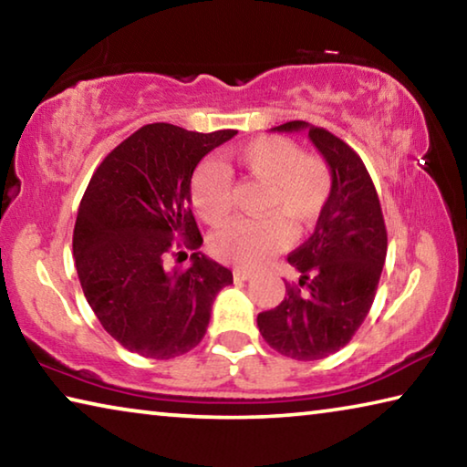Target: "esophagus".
Listing matches in <instances>:
<instances>
[{"mask_svg":"<svg viewBox=\"0 0 467 467\" xmlns=\"http://www.w3.org/2000/svg\"><path fill=\"white\" fill-rule=\"evenodd\" d=\"M251 272H247V270H234L233 272V278L236 280V282H244V280H249L251 278Z\"/></svg>","mask_w":467,"mask_h":467,"instance_id":"obj_1","label":"esophagus"}]
</instances>
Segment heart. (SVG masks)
<instances>
[{
	"label": "heart",
	"instance_id": "1",
	"mask_svg": "<svg viewBox=\"0 0 467 467\" xmlns=\"http://www.w3.org/2000/svg\"><path fill=\"white\" fill-rule=\"evenodd\" d=\"M228 161L249 179L265 185L264 220H239L212 236L210 251L220 262L257 267L292 239L288 219L311 226L331 197L334 177L319 154L303 152L295 140L264 136L228 150ZM189 195L195 214L205 224L223 226L233 214V181L214 161H203L193 171Z\"/></svg>",
	"mask_w": 467,
	"mask_h": 467
}]
</instances>
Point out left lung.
<instances>
[{
  "label": "left lung",
  "mask_w": 467,
  "mask_h": 467,
  "mask_svg": "<svg viewBox=\"0 0 467 467\" xmlns=\"http://www.w3.org/2000/svg\"><path fill=\"white\" fill-rule=\"evenodd\" d=\"M274 130L309 131L334 187L315 233L288 255L298 282H286V296L257 315V327L282 357L319 360L350 342L367 319L387 255L385 220L365 162L344 140L306 121Z\"/></svg>",
  "instance_id": "left-lung-1"
}]
</instances>
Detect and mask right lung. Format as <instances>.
<instances>
[{
  "label": "right lung",
  "mask_w": 467,
  "mask_h": 467,
  "mask_svg": "<svg viewBox=\"0 0 467 467\" xmlns=\"http://www.w3.org/2000/svg\"><path fill=\"white\" fill-rule=\"evenodd\" d=\"M233 136L144 125L86 187L74 226L78 278L100 326L133 354L169 360L193 350L216 295L233 284V272L200 251L185 270H167L169 255L203 241L189 195L197 162Z\"/></svg>",
  "instance_id": "add662e5"
}]
</instances>
